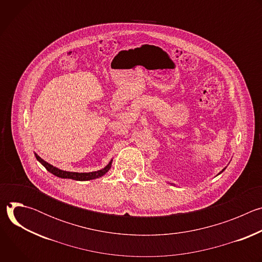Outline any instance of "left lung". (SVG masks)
Wrapping results in <instances>:
<instances>
[{
	"mask_svg": "<svg viewBox=\"0 0 262 262\" xmlns=\"http://www.w3.org/2000/svg\"><path fill=\"white\" fill-rule=\"evenodd\" d=\"M224 170H225V169H223V170H222V171H221V172H220V173H222V172H223V171H224ZM220 173H219V174H220Z\"/></svg>",
	"mask_w": 262,
	"mask_h": 262,
	"instance_id": "obj_1",
	"label": "left lung"
}]
</instances>
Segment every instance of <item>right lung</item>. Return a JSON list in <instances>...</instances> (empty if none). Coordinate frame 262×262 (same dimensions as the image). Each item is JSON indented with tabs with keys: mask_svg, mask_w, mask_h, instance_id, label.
<instances>
[{
	"mask_svg": "<svg viewBox=\"0 0 262 262\" xmlns=\"http://www.w3.org/2000/svg\"><path fill=\"white\" fill-rule=\"evenodd\" d=\"M35 157L49 172H51L52 174H54L55 176H58L60 178H69V179H73V180H79V181H85V180H91V179H95L98 177L103 176L110 169L112 166V162L113 160H111V162L101 170L98 171H94V172H89V173H79V172H68V171H63L60 170L56 167H54L53 165L47 163L46 161H43L38 155L35 154Z\"/></svg>",
	"mask_w": 262,
	"mask_h": 262,
	"instance_id": "1",
	"label": "right lung"
}]
</instances>
